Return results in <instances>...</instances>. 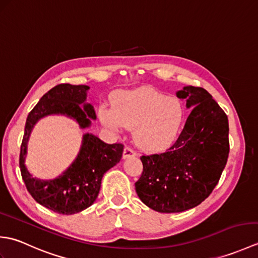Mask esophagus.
Listing matches in <instances>:
<instances>
[{
    "instance_id": "esophagus-1",
    "label": "esophagus",
    "mask_w": 258,
    "mask_h": 258,
    "mask_svg": "<svg viewBox=\"0 0 258 258\" xmlns=\"http://www.w3.org/2000/svg\"><path fill=\"white\" fill-rule=\"evenodd\" d=\"M136 155V152L131 149V147L128 146H125L124 147V151H123V158L125 160V158H128V157H133Z\"/></svg>"
}]
</instances>
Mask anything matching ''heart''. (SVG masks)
Returning a JSON list of instances; mask_svg holds the SVG:
<instances>
[{"label": "heart", "instance_id": "obj_1", "mask_svg": "<svg viewBox=\"0 0 258 258\" xmlns=\"http://www.w3.org/2000/svg\"><path fill=\"white\" fill-rule=\"evenodd\" d=\"M114 108L103 105L98 117L115 132L134 128L136 146L147 152L166 149L177 138L185 117L182 101L151 87L119 91L114 95Z\"/></svg>", "mask_w": 258, "mask_h": 258}]
</instances>
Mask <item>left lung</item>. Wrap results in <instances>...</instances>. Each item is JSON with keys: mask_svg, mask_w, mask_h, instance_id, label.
I'll return each mask as SVG.
<instances>
[{"mask_svg": "<svg viewBox=\"0 0 258 258\" xmlns=\"http://www.w3.org/2000/svg\"><path fill=\"white\" fill-rule=\"evenodd\" d=\"M176 96L191 112L167 152L142 156L143 173L135 183L140 200L160 213L190 210L207 199L226 165L228 119L202 87L184 86Z\"/></svg>", "mask_w": 258, "mask_h": 258, "instance_id": "1", "label": "left lung"}]
</instances>
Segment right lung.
I'll use <instances>...</instances> for the list:
<instances>
[{
	"instance_id": "right-lung-1",
	"label": "right lung",
	"mask_w": 258,
	"mask_h": 258,
	"mask_svg": "<svg viewBox=\"0 0 258 258\" xmlns=\"http://www.w3.org/2000/svg\"><path fill=\"white\" fill-rule=\"evenodd\" d=\"M89 90L87 85L59 84L48 91L27 116L21 145L20 168L27 190L38 204L63 215L80 213L96 201L104 174L120 161L124 146L106 144L96 135L85 133L71 165L55 178L41 179L33 176L25 165L27 143L35 124L50 115L67 116L82 130L91 127L96 114L86 102Z\"/></svg>"
}]
</instances>
